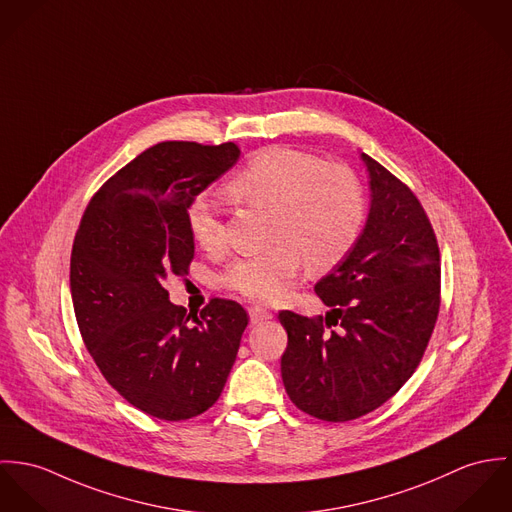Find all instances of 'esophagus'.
Returning a JSON list of instances; mask_svg holds the SVG:
<instances>
[{
  "label": "esophagus",
  "mask_w": 512,
  "mask_h": 512,
  "mask_svg": "<svg viewBox=\"0 0 512 512\" xmlns=\"http://www.w3.org/2000/svg\"><path fill=\"white\" fill-rule=\"evenodd\" d=\"M273 318V314L267 310V308H263V306H251L249 308V320H251V324H261V322H267V320H271Z\"/></svg>",
  "instance_id": "34e87169"
}]
</instances>
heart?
Masks as SVG:
<instances>
[{"mask_svg":"<svg viewBox=\"0 0 512 512\" xmlns=\"http://www.w3.org/2000/svg\"><path fill=\"white\" fill-rule=\"evenodd\" d=\"M229 196L269 210L267 251L237 259L224 273L229 290L257 302H273L294 283L302 261L314 273L336 267L355 245L363 218V190L355 174L292 149L257 151L229 178ZM194 243L206 251L222 249L224 235L206 198L188 212Z\"/></svg>","mask_w":512,"mask_h":512,"instance_id":"1","label":"heart"}]
</instances>
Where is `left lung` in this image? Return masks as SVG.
Wrapping results in <instances>:
<instances>
[{
  "mask_svg": "<svg viewBox=\"0 0 512 512\" xmlns=\"http://www.w3.org/2000/svg\"><path fill=\"white\" fill-rule=\"evenodd\" d=\"M361 161L371 190L365 226L314 286L330 310L316 320L279 314L286 395L326 422L359 418L393 397L418 367L440 310V251L424 208L375 159L361 153Z\"/></svg>",
  "mask_w": 512,
  "mask_h": 512,
  "instance_id": "1",
  "label": "left lung"
}]
</instances>
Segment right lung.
Returning <instances> with one entry per match:
<instances>
[{
    "mask_svg": "<svg viewBox=\"0 0 512 512\" xmlns=\"http://www.w3.org/2000/svg\"><path fill=\"white\" fill-rule=\"evenodd\" d=\"M239 155L235 143H159L96 192L74 237L70 294L82 340L115 391L161 420L198 416L220 398L249 322L224 298L188 314L165 288L194 257L190 206Z\"/></svg>",
    "mask_w": 512,
    "mask_h": 512,
    "instance_id": "add662e5",
    "label": "right lung"
}]
</instances>
